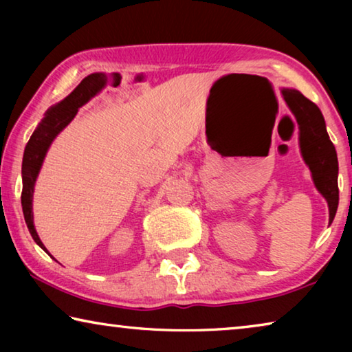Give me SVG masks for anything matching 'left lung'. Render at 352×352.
I'll return each instance as SVG.
<instances>
[{"instance_id": "obj_1", "label": "left lung", "mask_w": 352, "mask_h": 352, "mask_svg": "<svg viewBox=\"0 0 352 352\" xmlns=\"http://www.w3.org/2000/svg\"><path fill=\"white\" fill-rule=\"evenodd\" d=\"M281 93L296 118L301 157L311 169L315 188L327 201L331 225L338 208V160L336 147L326 132L324 118L318 107L295 88H283Z\"/></svg>"}]
</instances>
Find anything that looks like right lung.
I'll return each instance as SVG.
<instances>
[{
  "mask_svg": "<svg viewBox=\"0 0 352 352\" xmlns=\"http://www.w3.org/2000/svg\"><path fill=\"white\" fill-rule=\"evenodd\" d=\"M107 85L105 74L94 73L87 76L79 85L74 88V91L68 94L67 98L51 109H47L45 113V118L41 119L37 129L29 138L28 144L25 147V155H23V164H21V178H23V192H21V206L23 214H25L26 225L31 233L32 239L40 248H43L47 253L43 242L35 231L34 226V212H32V199H34V188L37 177L40 174L41 164L45 162V157L52 141L56 136L62 132V130L73 121L77 115V110L82 105H85L88 100L93 99L98 93H100Z\"/></svg>",
  "mask_w": 352,
  "mask_h": 352,
  "instance_id": "obj_1",
  "label": "right lung"
}]
</instances>
